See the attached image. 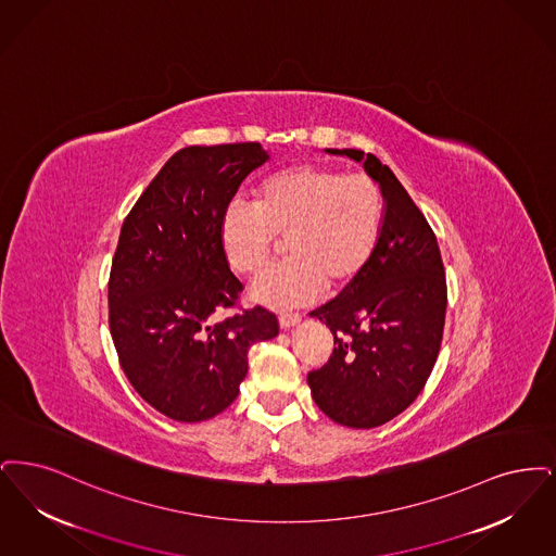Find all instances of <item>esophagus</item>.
<instances>
[{
    "label": "esophagus",
    "mask_w": 556,
    "mask_h": 556,
    "mask_svg": "<svg viewBox=\"0 0 556 556\" xmlns=\"http://www.w3.org/2000/svg\"><path fill=\"white\" fill-rule=\"evenodd\" d=\"M280 328H292V326H296L301 319H303V315L301 314H280Z\"/></svg>",
    "instance_id": "obj_1"
}]
</instances>
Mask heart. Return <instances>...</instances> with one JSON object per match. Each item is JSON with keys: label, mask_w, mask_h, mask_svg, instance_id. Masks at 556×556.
Listing matches in <instances>:
<instances>
[{"label": "heart", "mask_w": 556, "mask_h": 556, "mask_svg": "<svg viewBox=\"0 0 556 556\" xmlns=\"http://www.w3.org/2000/svg\"><path fill=\"white\" fill-rule=\"evenodd\" d=\"M384 217V193L371 176L296 164L266 176L253 205L232 201L224 210L219 242L228 266L255 276L285 239L289 257L251 289L257 303L282 309L321 289H351L378 253Z\"/></svg>", "instance_id": "b5f03b06"}]
</instances>
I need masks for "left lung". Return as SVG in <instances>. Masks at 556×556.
<instances>
[{
  "label": "left lung",
  "mask_w": 556,
  "mask_h": 556,
  "mask_svg": "<svg viewBox=\"0 0 556 556\" xmlns=\"http://www.w3.org/2000/svg\"><path fill=\"white\" fill-rule=\"evenodd\" d=\"M380 182L387 217L362 278L312 312L334 334L328 363L307 374L315 405L346 428H376L407 409L434 369L446 276L434 230L374 153L342 149Z\"/></svg>",
  "instance_id": "1"
}]
</instances>
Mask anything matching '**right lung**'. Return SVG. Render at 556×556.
I'll use <instances>...</instances> for the list:
<instances>
[{"mask_svg":"<svg viewBox=\"0 0 556 556\" xmlns=\"http://www.w3.org/2000/svg\"><path fill=\"white\" fill-rule=\"evenodd\" d=\"M260 143L176 151L124 219L108 282L110 332L132 388L176 421L226 409L247 376L249 346L280 332L266 307L239 305L242 282L219 242V219ZM219 308L238 314L215 321Z\"/></svg>","mask_w":556,"mask_h":556,"instance_id":"right-lung-1","label":"right lung"}]
</instances>
